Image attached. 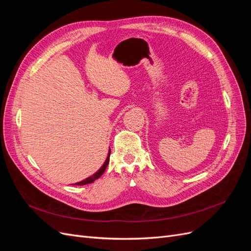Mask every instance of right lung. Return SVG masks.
<instances>
[{
	"instance_id": "1",
	"label": "right lung",
	"mask_w": 251,
	"mask_h": 251,
	"mask_svg": "<svg viewBox=\"0 0 251 251\" xmlns=\"http://www.w3.org/2000/svg\"><path fill=\"white\" fill-rule=\"evenodd\" d=\"M110 154H111V150L109 151V154H108V157H107V159H105V161H104V163L102 164V166L101 168L98 170L94 175H92V176H90L89 178H87V179H85V180H82V181H80V182H77V183H75L76 185H85V184H89V183H92V182H94L96 179H98L100 178L101 175L103 174V172L105 171V169H107V166H108V164H109V161H110Z\"/></svg>"
}]
</instances>
